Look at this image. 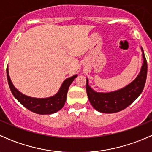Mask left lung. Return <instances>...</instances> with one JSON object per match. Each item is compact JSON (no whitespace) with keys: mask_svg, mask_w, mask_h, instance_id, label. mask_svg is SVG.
I'll list each match as a JSON object with an SVG mask.
<instances>
[{"mask_svg":"<svg viewBox=\"0 0 152 152\" xmlns=\"http://www.w3.org/2000/svg\"><path fill=\"white\" fill-rule=\"evenodd\" d=\"M141 50L143 58L141 70L136 79L124 88L110 93H98L88 85L87 79L86 90L93 108L103 113H117L129 107L140 96L145 86L147 76L146 59L142 48Z\"/></svg>","mask_w":152,"mask_h":152,"instance_id":"left-lung-1","label":"left lung"}]
</instances>
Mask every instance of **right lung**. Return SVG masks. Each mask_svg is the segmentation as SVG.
I'll return each instance as SVG.
<instances>
[{
    "label": "right lung",
    "instance_id": "add662e5",
    "mask_svg": "<svg viewBox=\"0 0 152 152\" xmlns=\"http://www.w3.org/2000/svg\"><path fill=\"white\" fill-rule=\"evenodd\" d=\"M7 73L9 86L15 99L30 111L40 115L52 114L56 113L63 107L66 101L69 87L75 78L77 77V75H75L72 77L65 79L61 86L59 92L55 96L45 99H37V98H31L26 96L17 90L11 81L8 68L7 69Z\"/></svg>",
    "mask_w": 152,
    "mask_h": 152
}]
</instances>
